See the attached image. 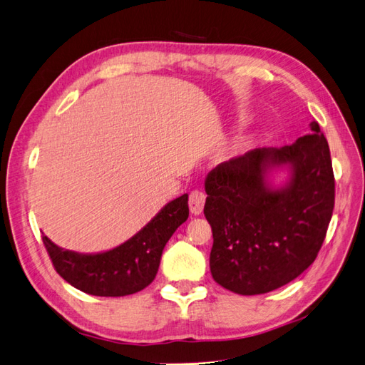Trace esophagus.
<instances>
[{
    "mask_svg": "<svg viewBox=\"0 0 365 365\" xmlns=\"http://www.w3.org/2000/svg\"><path fill=\"white\" fill-rule=\"evenodd\" d=\"M204 204H205V195L200 190H195L190 193L189 196V207L190 212L193 215H201L204 210Z\"/></svg>",
    "mask_w": 365,
    "mask_h": 365,
    "instance_id": "34e87169",
    "label": "esophagus"
}]
</instances>
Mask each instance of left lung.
<instances>
[{
    "mask_svg": "<svg viewBox=\"0 0 365 365\" xmlns=\"http://www.w3.org/2000/svg\"><path fill=\"white\" fill-rule=\"evenodd\" d=\"M294 145L262 148L220 163L205 178L204 215L212 225L210 271L240 295L267 294L314 263L335 205L327 140L317 121ZM288 170L274 186L272 172Z\"/></svg>",
    "mask_w": 365,
    "mask_h": 365,
    "instance_id": "1",
    "label": "left lung"
}]
</instances>
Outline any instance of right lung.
<instances>
[{
    "label": "right lung",
    "instance_id": "obj_1",
    "mask_svg": "<svg viewBox=\"0 0 365 365\" xmlns=\"http://www.w3.org/2000/svg\"><path fill=\"white\" fill-rule=\"evenodd\" d=\"M189 195L165 204L149 224L123 244L103 252L63 250L42 235L54 269L76 289L97 297H123L149 286L158 272L163 250L189 217Z\"/></svg>",
    "mask_w": 365,
    "mask_h": 365
}]
</instances>
